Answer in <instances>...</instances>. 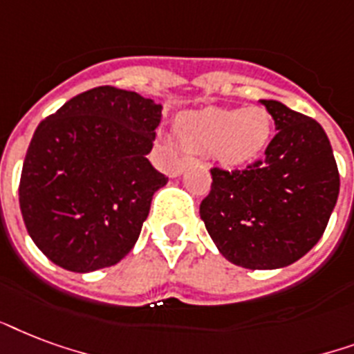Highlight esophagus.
<instances>
[{"mask_svg": "<svg viewBox=\"0 0 354 354\" xmlns=\"http://www.w3.org/2000/svg\"><path fill=\"white\" fill-rule=\"evenodd\" d=\"M190 162H192L190 158H180L179 164H177V166H175V168L171 169V175H174V177L180 175V174H183V169H185L186 166H188V164H190Z\"/></svg>", "mask_w": 354, "mask_h": 354, "instance_id": "34e87169", "label": "esophagus"}]
</instances>
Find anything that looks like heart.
I'll return each instance as SVG.
<instances>
[{
  "mask_svg": "<svg viewBox=\"0 0 354 354\" xmlns=\"http://www.w3.org/2000/svg\"><path fill=\"white\" fill-rule=\"evenodd\" d=\"M271 118L260 106L242 111L205 109L183 114L177 122L180 142L188 149L203 155H214L229 166L249 162L270 138Z\"/></svg>",
  "mask_w": 354,
  "mask_h": 354,
  "instance_id": "obj_1",
  "label": "heart"
}]
</instances>
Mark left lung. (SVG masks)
<instances>
[{
  "label": "left lung",
  "instance_id": "8db88e82",
  "mask_svg": "<svg viewBox=\"0 0 354 354\" xmlns=\"http://www.w3.org/2000/svg\"><path fill=\"white\" fill-rule=\"evenodd\" d=\"M277 134L245 169L212 168L199 214L216 248L248 270H277L305 257L325 232L339 192L327 134L316 120L260 100Z\"/></svg>",
  "mask_w": 354,
  "mask_h": 354
}]
</instances>
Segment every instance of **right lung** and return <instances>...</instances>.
Masks as SVG:
<instances>
[{
  "mask_svg": "<svg viewBox=\"0 0 354 354\" xmlns=\"http://www.w3.org/2000/svg\"><path fill=\"white\" fill-rule=\"evenodd\" d=\"M160 118L153 100L97 86L40 122L18 192L27 232L53 264L88 273L133 249L168 183L146 157Z\"/></svg>",
  "mask_w": 354,
  "mask_h": 354,
  "instance_id": "obj_1",
  "label": "right lung"
}]
</instances>
